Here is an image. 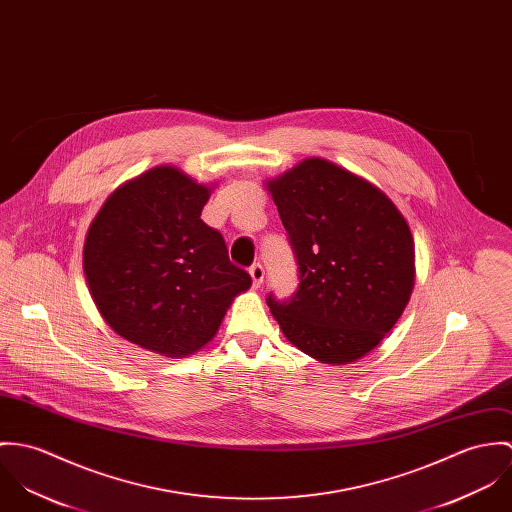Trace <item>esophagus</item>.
I'll list each match as a JSON object with an SVG mask.
<instances>
[{
	"label": "esophagus",
	"mask_w": 512,
	"mask_h": 512,
	"mask_svg": "<svg viewBox=\"0 0 512 512\" xmlns=\"http://www.w3.org/2000/svg\"><path fill=\"white\" fill-rule=\"evenodd\" d=\"M249 275H251L253 286L259 288V286L263 284V279H265V269H263V265H261V263H253V265L249 267Z\"/></svg>",
	"instance_id": "esophagus-1"
}]
</instances>
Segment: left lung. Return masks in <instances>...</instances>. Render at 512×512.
<instances>
[{
  "instance_id": "obj_1",
  "label": "left lung",
  "mask_w": 512,
  "mask_h": 512,
  "mask_svg": "<svg viewBox=\"0 0 512 512\" xmlns=\"http://www.w3.org/2000/svg\"><path fill=\"white\" fill-rule=\"evenodd\" d=\"M298 265L286 300L267 296L284 338L332 365L357 361L397 324L414 286V241L377 186L312 157L267 182Z\"/></svg>"
}]
</instances>
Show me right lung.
<instances>
[{
    "instance_id": "add662e5",
    "label": "right lung",
    "mask_w": 512,
    "mask_h": 512,
    "mask_svg": "<svg viewBox=\"0 0 512 512\" xmlns=\"http://www.w3.org/2000/svg\"><path fill=\"white\" fill-rule=\"evenodd\" d=\"M210 188L176 167L119 186L88 229L84 275L108 326L143 349L186 357L212 340L251 286L200 214Z\"/></svg>"
}]
</instances>
